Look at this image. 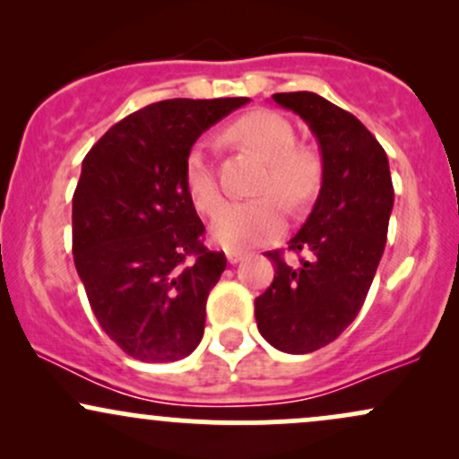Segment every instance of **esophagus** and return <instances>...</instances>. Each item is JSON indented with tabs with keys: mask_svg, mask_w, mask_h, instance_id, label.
I'll return each instance as SVG.
<instances>
[{
	"mask_svg": "<svg viewBox=\"0 0 459 459\" xmlns=\"http://www.w3.org/2000/svg\"><path fill=\"white\" fill-rule=\"evenodd\" d=\"M226 259H229L230 265H235V263H239L244 259V252L241 250H226Z\"/></svg>",
	"mask_w": 459,
	"mask_h": 459,
	"instance_id": "obj_1",
	"label": "esophagus"
}]
</instances>
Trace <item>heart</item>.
<instances>
[{
  "mask_svg": "<svg viewBox=\"0 0 459 459\" xmlns=\"http://www.w3.org/2000/svg\"><path fill=\"white\" fill-rule=\"evenodd\" d=\"M230 140L265 161L256 192L265 196L230 203L212 224V235L226 250L265 244L287 229V209L282 196L293 207L307 204L319 192L324 166L315 151L298 146V135L287 118L270 109L241 116L229 129ZM186 186L198 212L213 215L222 207L224 194L204 151L196 146L186 161ZM277 196L273 197V194Z\"/></svg>",
  "mask_w": 459,
  "mask_h": 459,
  "instance_id": "obj_1",
  "label": "heart"
}]
</instances>
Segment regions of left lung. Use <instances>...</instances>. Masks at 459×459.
<instances>
[{
  "label": "left lung",
  "mask_w": 459,
  "mask_h": 459,
  "mask_svg": "<svg viewBox=\"0 0 459 459\" xmlns=\"http://www.w3.org/2000/svg\"><path fill=\"white\" fill-rule=\"evenodd\" d=\"M272 99L313 131L324 177L313 212L289 241V250L308 256L289 265L281 250L265 252L276 273L255 299V317L276 350L308 354L332 343L365 304L386 246L394 192L386 152L354 114L315 92Z\"/></svg>",
  "instance_id": "8db88e82"
}]
</instances>
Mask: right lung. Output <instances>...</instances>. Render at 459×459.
Returning <instances> with one entry per match:
<instances>
[{
	"mask_svg": "<svg viewBox=\"0 0 459 459\" xmlns=\"http://www.w3.org/2000/svg\"><path fill=\"white\" fill-rule=\"evenodd\" d=\"M250 99H168L116 123L83 157L73 194V256L105 334L142 362L181 360L204 332L224 252L186 186L203 131Z\"/></svg>",
	"mask_w": 459,
	"mask_h": 459,
	"instance_id": "1",
	"label": "right lung"
}]
</instances>
